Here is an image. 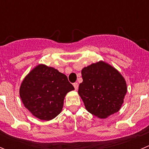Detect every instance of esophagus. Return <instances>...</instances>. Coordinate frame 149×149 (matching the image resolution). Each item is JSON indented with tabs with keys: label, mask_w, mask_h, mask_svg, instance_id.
I'll list each match as a JSON object with an SVG mask.
<instances>
[{
	"label": "esophagus",
	"mask_w": 149,
	"mask_h": 149,
	"mask_svg": "<svg viewBox=\"0 0 149 149\" xmlns=\"http://www.w3.org/2000/svg\"><path fill=\"white\" fill-rule=\"evenodd\" d=\"M73 86H74V89H75L76 90L78 89V84H77V83H74Z\"/></svg>",
	"instance_id": "1"
}]
</instances>
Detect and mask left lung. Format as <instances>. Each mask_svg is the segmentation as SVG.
Instances as JSON below:
<instances>
[{"label":"left lung","mask_w":149,"mask_h":149,"mask_svg":"<svg viewBox=\"0 0 149 149\" xmlns=\"http://www.w3.org/2000/svg\"><path fill=\"white\" fill-rule=\"evenodd\" d=\"M81 74L78 93L86 110L101 119L119 111L127 93L121 74L104 62L85 67Z\"/></svg>","instance_id":"obj_1"}]
</instances>
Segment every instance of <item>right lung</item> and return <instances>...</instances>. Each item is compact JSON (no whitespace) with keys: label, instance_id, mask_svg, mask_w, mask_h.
Masks as SVG:
<instances>
[{"label":"right lung","instance_id":"right-lung-1","mask_svg":"<svg viewBox=\"0 0 149 149\" xmlns=\"http://www.w3.org/2000/svg\"><path fill=\"white\" fill-rule=\"evenodd\" d=\"M73 89L64 74L52 67L39 65L22 82L20 97L33 115L48 121L61 112L65 95Z\"/></svg>","mask_w":149,"mask_h":149}]
</instances>
